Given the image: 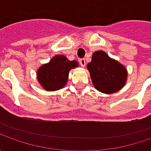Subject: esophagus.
<instances>
[{
	"label": "esophagus",
	"instance_id": "esophagus-1",
	"mask_svg": "<svg viewBox=\"0 0 151 151\" xmlns=\"http://www.w3.org/2000/svg\"><path fill=\"white\" fill-rule=\"evenodd\" d=\"M79 62H80L81 65L82 67L86 66V60H85V59H81V60H79Z\"/></svg>",
	"mask_w": 151,
	"mask_h": 151
}]
</instances>
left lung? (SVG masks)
<instances>
[{
    "mask_svg": "<svg viewBox=\"0 0 151 151\" xmlns=\"http://www.w3.org/2000/svg\"><path fill=\"white\" fill-rule=\"evenodd\" d=\"M92 84L96 90L105 94H113L126 84L128 70L119 61L109 57L106 52L98 50L92 54L87 64Z\"/></svg>",
    "mask_w": 151,
    "mask_h": 151,
    "instance_id": "1",
    "label": "left lung"
}]
</instances>
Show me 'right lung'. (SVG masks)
<instances>
[{
    "mask_svg": "<svg viewBox=\"0 0 151 151\" xmlns=\"http://www.w3.org/2000/svg\"><path fill=\"white\" fill-rule=\"evenodd\" d=\"M78 65L77 61L69 60L65 55H55L37 70V80L45 91L60 90L67 84L70 70Z\"/></svg>",
    "mask_w": 151,
    "mask_h": 151,
    "instance_id": "add662e5",
    "label": "right lung"
}]
</instances>
